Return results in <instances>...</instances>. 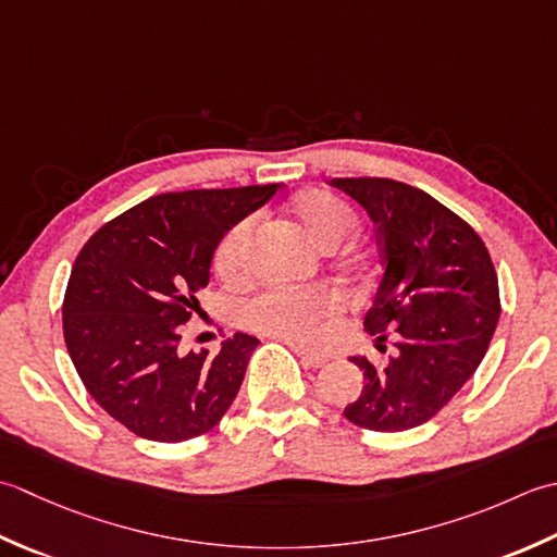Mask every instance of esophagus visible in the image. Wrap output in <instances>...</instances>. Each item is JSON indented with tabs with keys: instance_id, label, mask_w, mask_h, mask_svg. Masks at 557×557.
Instances as JSON below:
<instances>
[{
	"instance_id": "1",
	"label": "esophagus",
	"mask_w": 557,
	"mask_h": 557,
	"mask_svg": "<svg viewBox=\"0 0 557 557\" xmlns=\"http://www.w3.org/2000/svg\"><path fill=\"white\" fill-rule=\"evenodd\" d=\"M290 348H293V354L300 358V362H302L305 368H322L324 362H326L324 356H317V354H312V350H305L300 346H290Z\"/></svg>"
}]
</instances>
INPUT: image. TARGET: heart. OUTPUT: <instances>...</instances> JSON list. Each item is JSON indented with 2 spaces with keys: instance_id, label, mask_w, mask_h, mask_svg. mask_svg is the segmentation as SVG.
Returning <instances> with one entry per match:
<instances>
[{
  "instance_id": "obj_1",
  "label": "heart",
  "mask_w": 557,
  "mask_h": 557,
  "mask_svg": "<svg viewBox=\"0 0 557 557\" xmlns=\"http://www.w3.org/2000/svg\"><path fill=\"white\" fill-rule=\"evenodd\" d=\"M293 215L310 240L334 252L358 228V215L334 195L322 189L305 191L293 201ZM255 223L245 219L221 237L213 255V269L223 281H240L247 269V252ZM338 312V298L326 288H269L247 302L245 322L255 332L278 336L290 344H312L324 324Z\"/></svg>"
}]
</instances>
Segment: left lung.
<instances>
[{"label": "left lung", "mask_w": 557, "mask_h": 557, "mask_svg": "<svg viewBox=\"0 0 557 557\" xmlns=\"http://www.w3.org/2000/svg\"><path fill=\"white\" fill-rule=\"evenodd\" d=\"M377 225L382 276L366 329L396 354L382 368L366 356L360 396L344 416L377 433L428 423L481 366L500 320L493 259L467 221L423 189L387 177H334Z\"/></svg>", "instance_id": "1"}]
</instances>
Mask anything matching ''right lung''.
Wrapping results in <instances>:
<instances>
[{
  "label": "right lung",
  "instance_id": "right-lung-1",
  "mask_svg": "<svg viewBox=\"0 0 557 557\" xmlns=\"http://www.w3.org/2000/svg\"><path fill=\"white\" fill-rule=\"evenodd\" d=\"M278 185L189 189L151 197L106 223L78 252L66 283L64 344L100 408L134 435L185 442L221 421L240 389L257 338L180 350L211 259L235 223Z\"/></svg>",
  "mask_w": 557,
  "mask_h": 557
}]
</instances>
